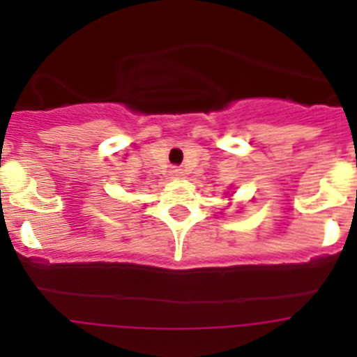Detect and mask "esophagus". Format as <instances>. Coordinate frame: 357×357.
Listing matches in <instances>:
<instances>
[{"label":"esophagus","mask_w":357,"mask_h":357,"mask_svg":"<svg viewBox=\"0 0 357 357\" xmlns=\"http://www.w3.org/2000/svg\"><path fill=\"white\" fill-rule=\"evenodd\" d=\"M172 173H173V176H182V173H184V172H182L181 168H175Z\"/></svg>","instance_id":"34e87169"}]
</instances>
